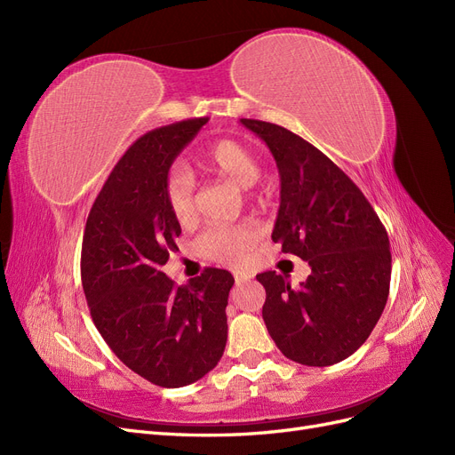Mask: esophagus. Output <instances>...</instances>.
<instances>
[{
  "instance_id": "esophagus-1",
  "label": "esophagus",
  "mask_w": 455,
  "mask_h": 455,
  "mask_svg": "<svg viewBox=\"0 0 455 455\" xmlns=\"http://www.w3.org/2000/svg\"><path fill=\"white\" fill-rule=\"evenodd\" d=\"M233 277H235V283H237V284H241V283L251 281L252 275L246 273V271H241V269H233Z\"/></svg>"
}]
</instances>
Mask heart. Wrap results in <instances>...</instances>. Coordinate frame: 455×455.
I'll return each instance as SVG.
<instances>
[{"instance_id":"1","label":"heart","mask_w":455,"mask_h":455,"mask_svg":"<svg viewBox=\"0 0 455 455\" xmlns=\"http://www.w3.org/2000/svg\"><path fill=\"white\" fill-rule=\"evenodd\" d=\"M206 169L228 178L241 188L252 186L259 176V163L252 151L237 140L222 139L201 151ZM164 199L178 224H191L196 220V180L182 164H174L164 176ZM261 237L258 224H216L206 229L197 241L199 251L211 259L241 264Z\"/></svg>"}]
</instances>
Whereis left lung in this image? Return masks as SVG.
I'll use <instances>...</instances> for the list:
<instances>
[{"label": "left lung", "instance_id": "8db88e82", "mask_svg": "<svg viewBox=\"0 0 455 455\" xmlns=\"http://www.w3.org/2000/svg\"><path fill=\"white\" fill-rule=\"evenodd\" d=\"M241 123L277 161L281 206L271 239L311 267L299 286L275 271L256 275L266 288L267 332L286 359L336 364L368 339L387 304V231L363 191L321 149L273 123Z\"/></svg>", "mask_w": 455, "mask_h": 455}]
</instances>
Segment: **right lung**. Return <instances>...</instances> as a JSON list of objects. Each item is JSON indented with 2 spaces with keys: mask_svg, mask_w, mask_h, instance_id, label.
<instances>
[{
  "mask_svg": "<svg viewBox=\"0 0 455 455\" xmlns=\"http://www.w3.org/2000/svg\"><path fill=\"white\" fill-rule=\"evenodd\" d=\"M206 121H178L140 136L94 199L81 246L94 326L123 364L159 387H184L209 374L228 341L233 275L206 267L176 286L161 271L182 233L164 199V176Z\"/></svg>",
  "mask_w": 455,
  "mask_h": 455,
  "instance_id": "add662e5",
  "label": "right lung"
}]
</instances>
